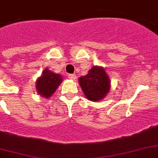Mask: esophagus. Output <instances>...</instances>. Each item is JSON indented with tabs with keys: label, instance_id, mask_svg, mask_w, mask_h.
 I'll list each match as a JSON object with an SVG mask.
<instances>
[{
	"label": "esophagus",
	"instance_id": "1",
	"mask_svg": "<svg viewBox=\"0 0 158 158\" xmlns=\"http://www.w3.org/2000/svg\"><path fill=\"white\" fill-rule=\"evenodd\" d=\"M68 77H69V79H72V80H74V79H76V75L74 74H68Z\"/></svg>",
	"mask_w": 158,
	"mask_h": 158
}]
</instances>
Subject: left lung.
Masks as SVG:
<instances>
[{"mask_svg": "<svg viewBox=\"0 0 158 158\" xmlns=\"http://www.w3.org/2000/svg\"><path fill=\"white\" fill-rule=\"evenodd\" d=\"M79 85L89 101L103 99L110 91V81L102 67L94 66L89 73L79 79Z\"/></svg>", "mask_w": 158, "mask_h": 158, "instance_id": "8db88e82", "label": "left lung"}]
</instances>
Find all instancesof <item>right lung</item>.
Listing matches in <instances>:
<instances>
[{
  "instance_id": "right-lung-1",
  "label": "right lung",
  "mask_w": 158,
  "mask_h": 158,
  "mask_svg": "<svg viewBox=\"0 0 158 158\" xmlns=\"http://www.w3.org/2000/svg\"><path fill=\"white\" fill-rule=\"evenodd\" d=\"M62 76L60 74H56L48 69L43 70L41 75L36 82V89L38 94L43 98H50L58 87L61 84Z\"/></svg>"
}]
</instances>
